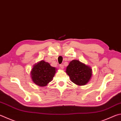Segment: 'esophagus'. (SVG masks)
Masks as SVG:
<instances>
[{
	"label": "esophagus",
	"mask_w": 121,
	"mask_h": 121,
	"mask_svg": "<svg viewBox=\"0 0 121 121\" xmlns=\"http://www.w3.org/2000/svg\"><path fill=\"white\" fill-rule=\"evenodd\" d=\"M60 67L61 69H63V68H64V65H60Z\"/></svg>",
	"instance_id": "34e87169"
}]
</instances>
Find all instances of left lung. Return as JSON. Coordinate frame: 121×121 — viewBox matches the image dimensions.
<instances>
[{
	"label": "left lung",
	"instance_id": "left-lung-1",
	"mask_svg": "<svg viewBox=\"0 0 121 121\" xmlns=\"http://www.w3.org/2000/svg\"><path fill=\"white\" fill-rule=\"evenodd\" d=\"M66 73L72 82L83 86L89 82L92 76L91 68L77 60H73L66 68Z\"/></svg>",
	"mask_w": 121,
	"mask_h": 121
}]
</instances>
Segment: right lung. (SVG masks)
<instances>
[{
    "instance_id": "obj_1",
    "label": "right lung",
    "mask_w": 121,
    "mask_h": 121,
    "mask_svg": "<svg viewBox=\"0 0 121 121\" xmlns=\"http://www.w3.org/2000/svg\"><path fill=\"white\" fill-rule=\"evenodd\" d=\"M56 70V68L51 67L49 63L43 60L39 61L30 71L33 82L39 86H45L53 79Z\"/></svg>"
}]
</instances>
